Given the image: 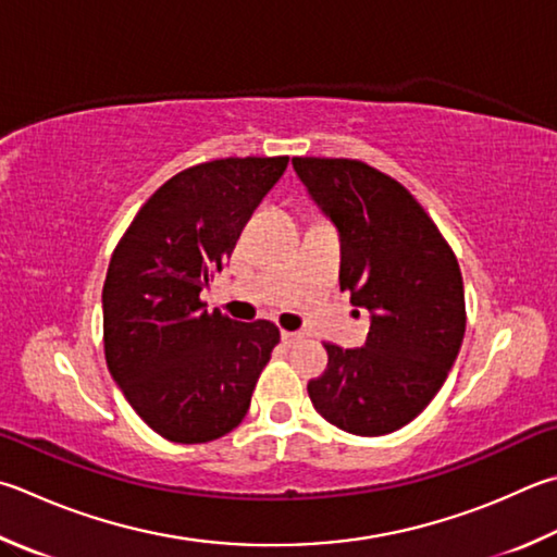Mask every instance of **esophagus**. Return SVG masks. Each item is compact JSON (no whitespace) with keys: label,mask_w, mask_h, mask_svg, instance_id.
Segmentation results:
<instances>
[{"label":"esophagus","mask_w":557,"mask_h":557,"mask_svg":"<svg viewBox=\"0 0 557 557\" xmlns=\"http://www.w3.org/2000/svg\"><path fill=\"white\" fill-rule=\"evenodd\" d=\"M299 338H301V333H297V331H282V341H285L287 346H292V343Z\"/></svg>","instance_id":"34e87169"}]
</instances>
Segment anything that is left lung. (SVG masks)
Instances as JSON below:
<instances>
[{"mask_svg": "<svg viewBox=\"0 0 557 557\" xmlns=\"http://www.w3.org/2000/svg\"><path fill=\"white\" fill-rule=\"evenodd\" d=\"M292 168L338 231L341 289L370 311L366 346H326L309 399L333 426L384 436L429 407L458 358V260L419 201L380 170L343 158H292Z\"/></svg>", "mask_w": 557, "mask_h": 557, "instance_id": "left-lung-1", "label": "left lung"}]
</instances>
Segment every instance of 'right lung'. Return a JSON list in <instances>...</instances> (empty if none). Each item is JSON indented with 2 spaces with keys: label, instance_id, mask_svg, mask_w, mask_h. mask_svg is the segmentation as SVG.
Segmentation results:
<instances>
[{
  "label": "right lung",
  "instance_id": "1",
  "mask_svg": "<svg viewBox=\"0 0 557 557\" xmlns=\"http://www.w3.org/2000/svg\"><path fill=\"white\" fill-rule=\"evenodd\" d=\"M289 158H226L175 175L150 197L111 256L104 352L111 377L160 436L207 443L244 421L280 331L207 311L252 209Z\"/></svg>",
  "mask_w": 557,
  "mask_h": 557
}]
</instances>
